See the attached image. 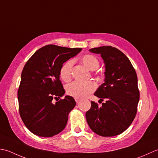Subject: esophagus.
<instances>
[{"label":"esophagus","mask_w":158,"mask_h":158,"mask_svg":"<svg viewBox=\"0 0 158 158\" xmlns=\"http://www.w3.org/2000/svg\"><path fill=\"white\" fill-rule=\"evenodd\" d=\"M75 101H76V102L77 103V104H78V102H80V99H79V98H75Z\"/></svg>","instance_id":"34e87169"}]
</instances>
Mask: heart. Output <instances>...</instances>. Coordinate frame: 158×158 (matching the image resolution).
Masks as SVG:
<instances>
[{"label":"heart","instance_id":"1","mask_svg":"<svg viewBox=\"0 0 158 158\" xmlns=\"http://www.w3.org/2000/svg\"><path fill=\"white\" fill-rule=\"evenodd\" d=\"M82 63L89 70L94 71L99 66V61L96 56L92 54H86L81 59ZM73 65V60L69 59L61 66L59 72L60 78L64 81H68L72 75V70ZM96 85L93 82L74 81L67 86V94L75 98H85L95 91Z\"/></svg>","mask_w":158,"mask_h":158}]
</instances>
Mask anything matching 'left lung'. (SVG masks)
<instances>
[{
    "instance_id": "obj_1",
    "label": "left lung",
    "mask_w": 158,
    "mask_h": 158,
    "mask_svg": "<svg viewBox=\"0 0 158 158\" xmlns=\"http://www.w3.org/2000/svg\"><path fill=\"white\" fill-rule=\"evenodd\" d=\"M101 54L105 64L104 83L94 93L106 102L99 106L91 101L86 112L87 123L99 136H114L123 133L132 123L137 112L140 98L137 75L130 60L125 54L112 46L89 50Z\"/></svg>"
}]
</instances>
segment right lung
<instances>
[{"label": "right lung", "mask_w": 158, "mask_h": 158, "mask_svg": "<svg viewBox=\"0 0 158 158\" xmlns=\"http://www.w3.org/2000/svg\"><path fill=\"white\" fill-rule=\"evenodd\" d=\"M81 50L47 45L37 50L25 64L18 91L19 112L33 134L52 137L65 127L68 114L76 104L74 99L67 95L55 104L52 100L65 94L59 77L61 66Z\"/></svg>", "instance_id": "right-lung-1"}]
</instances>
